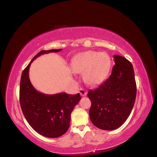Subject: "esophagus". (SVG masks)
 Segmentation results:
<instances>
[{"label": "esophagus", "instance_id": "34e87169", "mask_svg": "<svg viewBox=\"0 0 157 157\" xmlns=\"http://www.w3.org/2000/svg\"><path fill=\"white\" fill-rule=\"evenodd\" d=\"M79 93L80 94H81V96H86V95H87V91H86L84 89L81 88L79 89Z\"/></svg>", "mask_w": 157, "mask_h": 157}]
</instances>
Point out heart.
Returning <instances> with one entry per match:
<instances>
[{
	"instance_id": "obj_1",
	"label": "heart",
	"mask_w": 157,
	"mask_h": 157,
	"mask_svg": "<svg viewBox=\"0 0 157 157\" xmlns=\"http://www.w3.org/2000/svg\"><path fill=\"white\" fill-rule=\"evenodd\" d=\"M111 59L107 53L88 51L80 53L72 61L75 72H84L85 81L89 85L100 84L106 78L111 68Z\"/></svg>"
}]
</instances>
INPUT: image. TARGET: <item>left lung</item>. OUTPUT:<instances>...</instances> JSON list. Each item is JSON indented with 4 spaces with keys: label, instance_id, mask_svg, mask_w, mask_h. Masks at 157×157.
<instances>
[{
    "label": "left lung",
    "instance_id": "1",
    "mask_svg": "<svg viewBox=\"0 0 157 157\" xmlns=\"http://www.w3.org/2000/svg\"><path fill=\"white\" fill-rule=\"evenodd\" d=\"M114 59L109 78L87 94L91 101V121L99 129L108 131L118 129L128 119L137 91L132 63L120 56L114 55Z\"/></svg>",
    "mask_w": 157,
    "mask_h": 157
}]
</instances>
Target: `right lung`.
<instances>
[{"label":"right lung","mask_w":157,"mask_h":157,"mask_svg":"<svg viewBox=\"0 0 157 157\" xmlns=\"http://www.w3.org/2000/svg\"><path fill=\"white\" fill-rule=\"evenodd\" d=\"M62 50H44L38 53L23 70L20 81V102L25 119L38 133L51 138L58 137L68 131L70 115L81 100V95L63 92L48 95L38 91L30 81L29 69L31 63L38 57Z\"/></svg>","instance_id":"add662e5"}]
</instances>
